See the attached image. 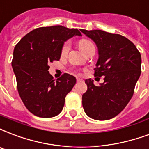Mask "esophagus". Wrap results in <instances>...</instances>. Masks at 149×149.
<instances>
[{
	"instance_id": "esophagus-1",
	"label": "esophagus",
	"mask_w": 149,
	"mask_h": 149,
	"mask_svg": "<svg viewBox=\"0 0 149 149\" xmlns=\"http://www.w3.org/2000/svg\"><path fill=\"white\" fill-rule=\"evenodd\" d=\"M76 81H78V82H79V81H82V79H80V78H77V79H76Z\"/></svg>"
}]
</instances>
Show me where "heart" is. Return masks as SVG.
<instances>
[{
    "mask_svg": "<svg viewBox=\"0 0 149 149\" xmlns=\"http://www.w3.org/2000/svg\"><path fill=\"white\" fill-rule=\"evenodd\" d=\"M79 48L81 49L82 52H84L85 50H86L87 49H89V47L94 46L93 44L92 43L91 41H88L86 39H82L81 41H79ZM70 49V42L69 41H66L65 43L63 44L62 47V49H61V53L62 55H66L69 51Z\"/></svg>",
    "mask_w": 149,
    "mask_h": 149,
    "instance_id": "b5f03b06",
    "label": "heart"
}]
</instances>
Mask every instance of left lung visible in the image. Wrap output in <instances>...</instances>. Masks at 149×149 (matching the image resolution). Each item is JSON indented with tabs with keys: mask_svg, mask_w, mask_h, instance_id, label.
I'll return each mask as SVG.
<instances>
[{
	"mask_svg": "<svg viewBox=\"0 0 149 149\" xmlns=\"http://www.w3.org/2000/svg\"><path fill=\"white\" fill-rule=\"evenodd\" d=\"M80 31L97 45L99 58L94 76H104L99 86L86 79L82 106L87 116L108 120L121 112L133 97L141 72V56L134 43L125 37L100 30Z\"/></svg>",
	"mask_w": 149,
	"mask_h": 149,
	"instance_id": "obj_1",
	"label": "left lung"
}]
</instances>
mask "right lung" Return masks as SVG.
<instances>
[{
	"label": "right lung",
	"mask_w": 149,
	"mask_h": 149,
	"mask_svg": "<svg viewBox=\"0 0 149 149\" xmlns=\"http://www.w3.org/2000/svg\"><path fill=\"white\" fill-rule=\"evenodd\" d=\"M81 36L78 29L52 26L34 29L15 45L12 66L19 94L26 108L41 118H51L63 110L65 97L76 83L69 74L56 81L49 72L50 62L59 60L63 43Z\"/></svg>",
	"instance_id": "add662e5"
}]
</instances>
